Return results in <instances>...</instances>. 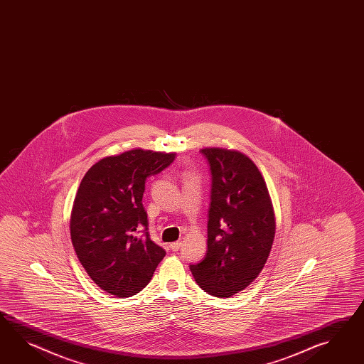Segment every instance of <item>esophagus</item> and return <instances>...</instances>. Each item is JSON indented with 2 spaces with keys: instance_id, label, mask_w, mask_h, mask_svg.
Listing matches in <instances>:
<instances>
[{
  "instance_id": "esophagus-1",
  "label": "esophagus",
  "mask_w": 364,
  "mask_h": 364,
  "mask_svg": "<svg viewBox=\"0 0 364 364\" xmlns=\"http://www.w3.org/2000/svg\"><path fill=\"white\" fill-rule=\"evenodd\" d=\"M181 247V242L178 240V242H173V243H171L169 245V248L172 250V251H178V248Z\"/></svg>"
}]
</instances>
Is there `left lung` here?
<instances>
[{"label": "left lung", "instance_id": "obj_1", "mask_svg": "<svg viewBox=\"0 0 364 364\" xmlns=\"http://www.w3.org/2000/svg\"><path fill=\"white\" fill-rule=\"evenodd\" d=\"M212 175L208 251L191 264L196 283L215 297L243 291L262 272L275 238L266 181L240 151L203 149Z\"/></svg>", "mask_w": 364, "mask_h": 364}]
</instances>
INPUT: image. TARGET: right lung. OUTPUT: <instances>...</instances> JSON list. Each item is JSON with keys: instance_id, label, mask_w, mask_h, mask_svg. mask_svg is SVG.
<instances>
[{"instance_id": "add662e5", "label": "right lung", "mask_w": 364, "mask_h": 364, "mask_svg": "<svg viewBox=\"0 0 364 364\" xmlns=\"http://www.w3.org/2000/svg\"><path fill=\"white\" fill-rule=\"evenodd\" d=\"M175 156L126 151L100 160L81 180L70 222L72 245L90 279L116 297L141 292L166 257L150 240L142 197L146 178L167 168Z\"/></svg>"}]
</instances>
